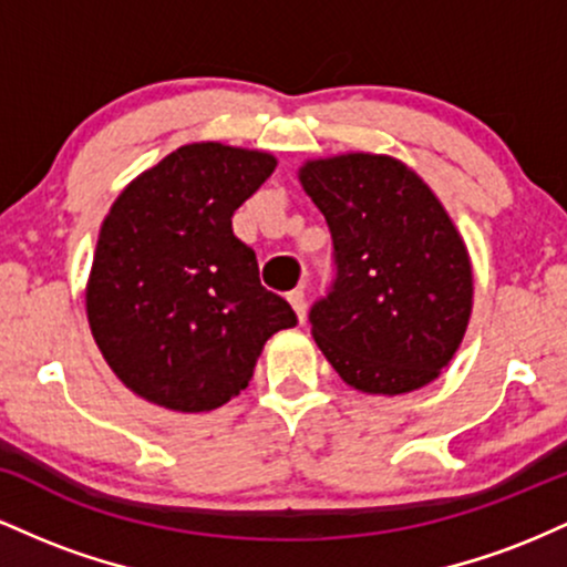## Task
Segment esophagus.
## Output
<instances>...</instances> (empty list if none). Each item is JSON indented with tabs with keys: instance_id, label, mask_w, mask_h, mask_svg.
<instances>
[{
	"instance_id": "1",
	"label": "esophagus",
	"mask_w": 567,
	"mask_h": 567,
	"mask_svg": "<svg viewBox=\"0 0 567 567\" xmlns=\"http://www.w3.org/2000/svg\"><path fill=\"white\" fill-rule=\"evenodd\" d=\"M288 301H290V306H292V311H296V317L298 320H306V296H303V290H292V292H288Z\"/></svg>"
}]
</instances>
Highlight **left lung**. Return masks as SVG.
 <instances>
[{"label": "left lung", "mask_w": 567, "mask_h": 567, "mask_svg": "<svg viewBox=\"0 0 567 567\" xmlns=\"http://www.w3.org/2000/svg\"><path fill=\"white\" fill-rule=\"evenodd\" d=\"M333 234L336 279L311 336L349 386L405 394L453 360L472 315V264L434 192L386 154H338L298 171Z\"/></svg>", "instance_id": "left-lung-1"}]
</instances>
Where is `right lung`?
I'll return each mask as SVG.
<instances>
[{
    "mask_svg": "<svg viewBox=\"0 0 567 567\" xmlns=\"http://www.w3.org/2000/svg\"><path fill=\"white\" fill-rule=\"evenodd\" d=\"M275 167L266 152L188 143L116 197L97 234L87 322L130 392L181 413L216 410L247 386L264 343L298 322L231 231Z\"/></svg>",
    "mask_w": 567,
    "mask_h": 567,
    "instance_id": "obj_1",
    "label": "right lung"
}]
</instances>
